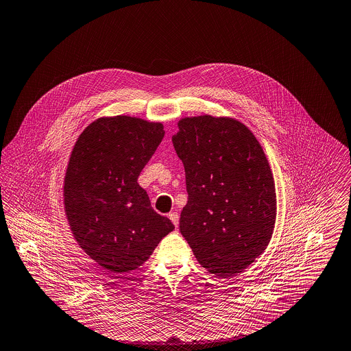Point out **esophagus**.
<instances>
[{
  "instance_id": "34e87169",
  "label": "esophagus",
  "mask_w": 351,
  "mask_h": 351,
  "mask_svg": "<svg viewBox=\"0 0 351 351\" xmlns=\"http://www.w3.org/2000/svg\"><path fill=\"white\" fill-rule=\"evenodd\" d=\"M168 217H169L171 221L175 224V227L179 226V213H178V212H171V213L168 215Z\"/></svg>"
}]
</instances>
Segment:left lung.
Returning <instances> with one entry per match:
<instances>
[{
  "mask_svg": "<svg viewBox=\"0 0 351 351\" xmlns=\"http://www.w3.org/2000/svg\"><path fill=\"white\" fill-rule=\"evenodd\" d=\"M172 136L189 199L180 232L210 274H241L267 249L276 221L275 180L254 134L232 117H183Z\"/></svg>",
  "mask_w": 351,
  "mask_h": 351,
  "instance_id": "8db88e82",
  "label": "left lung"
}]
</instances>
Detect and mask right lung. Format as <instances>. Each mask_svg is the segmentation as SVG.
I'll return each mask as SVG.
<instances>
[{"label": "right lung", "instance_id": "1", "mask_svg": "<svg viewBox=\"0 0 351 351\" xmlns=\"http://www.w3.org/2000/svg\"><path fill=\"white\" fill-rule=\"evenodd\" d=\"M162 123L99 117L79 135L64 178V208L77 245L110 274L141 267L175 227L156 213L138 176L164 138Z\"/></svg>", "mask_w": 351, "mask_h": 351}]
</instances>
